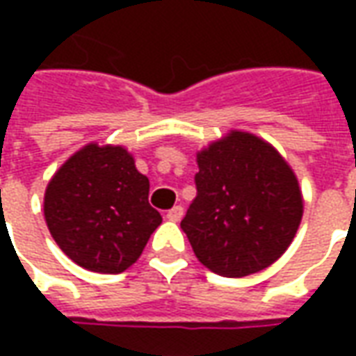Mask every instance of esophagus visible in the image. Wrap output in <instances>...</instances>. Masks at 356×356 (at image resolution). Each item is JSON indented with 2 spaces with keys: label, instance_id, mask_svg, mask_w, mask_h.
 <instances>
[{
  "label": "esophagus",
  "instance_id": "obj_1",
  "mask_svg": "<svg viewBox=\"0 0 356 356\" xmlns=\"http://www.w3.org/2000/svg\"><path fill=\"white\" fill-rule=\"evenodd\" d=\"M183 216H185V209L181 208V206H175V208H171L170 211H168V219L170 221H173V223H177V221H181L183 219Z\"/></svg>",
  "mask_w": 356,
  "mask_h": 356
}]
</instances>
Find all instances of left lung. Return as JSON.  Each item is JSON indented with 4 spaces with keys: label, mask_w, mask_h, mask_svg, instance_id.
Masks as SVG:
<instances>
[{
    "label": "left lung",
    "mask_w": 356,
    "mask_h": 356,
    "mask_svg": "<svg viewBox=\"0 0 356 356\" xmlns=\"http://www.w3.org/2000/svg\"><path fill=\"white\" fill-rule=\"evenodd\" d=\"M196 198L181 229L216 275H254L288 250L303 198L288 162L259 137L231 131L196 154Z\"/></svg>",
    "instance_id": "obj_1"
}]
</instances>
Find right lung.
Instances as JSON below:
<instances>
[{"mask_svg":"<svg viewBox=\"0 0 356 356\" xmlns=\"http://www.w3.org/2000/svg\"><path fill=\"white\" fill-rule=\"evenodd\" d=\"M148 179L124 147L91 143L70 156L45 188L43 213L58 248L80 267L118 275L131 267L162 216Z\"/></svg>","mask_w":356,"mask_h":356,"instance_id":"right-lung-1","label":"right lung"}]
</instances>
